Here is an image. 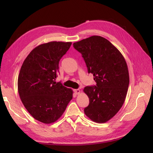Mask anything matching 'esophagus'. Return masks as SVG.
<instances>
[{"label":"esophagus","instance_id":"1","mask_svg":"<svg viewBox=\"0 0 153 153\" xmlns=\"http://www.w3.org/2000/svg\"><path fill=\"white\" fill-rule=\"evenodd\" d=\"M74 91L76 94H80V92H81V91H80L79 89H75V90H74Z\"/></svg>","mask_w":153,"mask_h":153}]
</instances>
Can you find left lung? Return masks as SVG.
<instances>
[{"label":"left lung","mask_w":153,"mask_h":153,"mask_svg":"<svg viewBox=\"0 0 153 153\" xmlns=\"http://www.w3.org/2000/svg\"><path fill=\"white\" fill-rule=\"evenodd\" d=\"M82 54L88 73L96 85L84 92L89 99L85 114L96 123H105L114 117L125 102L130 78L126 61L117 48L100 36H92L73 44Z\"/></svg>","instance_id":"8db88e82"}]
</instances>
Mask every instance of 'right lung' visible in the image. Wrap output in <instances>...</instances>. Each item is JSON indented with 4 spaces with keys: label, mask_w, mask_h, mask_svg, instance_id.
Here are the masks:
<instances>
[{
    "label": "right lung",
    "mask_w": 153,
    "mask_h": 153,
    "mask_svg": "<svg viewBox=\"0 0 153 153\" xmlns=\"http://www.w3.org/2000/svg\"><path fill=\"white\" fill-rule=\"evenodd\" d=\"M71 42H51L40 45L28 55L18 78L20 99L35 119L49 124L58 120L72 99L73 91L55 81L59 62Z\"/></svg>",
    "instance_id": "right-lung-1"
}]
</instances>
